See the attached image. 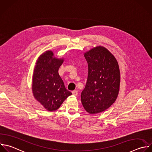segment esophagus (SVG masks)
Returning <instances> with one entry per match:
<instances>
[{
    "mask_svg": "<svg viewBox=\"0 0 152 152\" xmlns=\"http://www.w3.org/2000/svg\"><path fill=\"white\" fill-rule=\"evenodd\" d=\"M72 93L74 96H77L78 94V91L77 90H74V91H72Z\"/></svg>",
    "mask_w": 152,
    "mask_h": 152,
    "instance_id": "esophagus-1",
    "label": "esophagus"
}]
</instances>
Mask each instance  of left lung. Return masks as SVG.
I'll return each instance as SVG.
<instances>
[{
    "mask_svg": "<svg viewBox=\"0 0 152 152\" xmlns=\"http://www.w3.org/2000/svg\"><path fill=\"white\" fill-rule=\"evenodd\" d=\"M88 63L87 83L81 94L82 104L90 114L107 109L116 100L120 71L115 57L106 48L94 47L84 53Z\"/></svg>",
    "mask_w": 152,
    "mask_h": 152,
    "instance_id": "8db88e82",
    "label": "left lung"
}]
</instances>
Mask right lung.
<instances>
[{
    "instance_id": "obj_1",
    "label": "right lung",
    "mask_w": 152,
    "mask_h": 152,
    "mask_svg": "<svg viewBox=\"0 0 152 152\" xmlns=\"http://www.w3.org/2000/svg\"><path fill=\"white\" fill-rule=\"evenodd\" d=\"M64 61L57 58L52 50L43 53L36 61L32 78V92L34 99L45 109L53 112L59 108L72 93L68 91L58 74Z\"/></svg>"
}]
</instances>
